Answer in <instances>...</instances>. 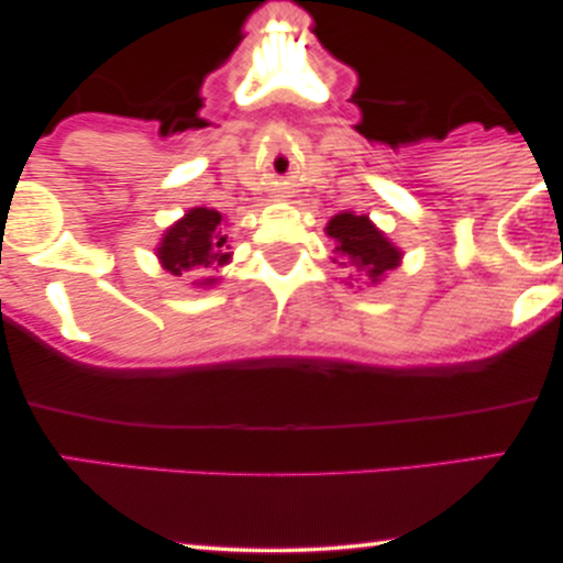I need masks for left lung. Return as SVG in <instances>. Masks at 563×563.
<instances>
[{"label": "left lung", "mask_w": 563, "mask_h": 563, "mask_svg": "<svg viewBox=\"0 0 563 563\" xmlns=\"http://www.w3.org/2000/svg\"><path fill=\"white\" fill-rule=\"evenodd\" d=\"M325 232L328 238L335 241V254L349 264H354L360 273L371 277V283H378L380 277L397 267L399 260H402V251L394 243H389V238H386L365 214L357 217L352 214V211L335 214L331 222H328Z\"/></svg>", "instance_id": "1"}]
</instances>
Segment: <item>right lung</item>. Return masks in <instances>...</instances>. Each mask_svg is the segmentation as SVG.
I'll use <instances>...</instances> for the list:
<instances>
[{
  "label": "right lung",
  "instance_id": "add662e5",
  "mask_svg": "<svg viewBox=\"0 0 563 563\" xmlns=\"http://www.w3.org/2000/svg\"><path fill=\"white\" fill-rule=\"evenodd\" d=\"M156 254L166 273L177 277L192 273V269L211 267V264L222 267V264L230 262V245L222 230V214L217 209H206V206L190 209L177 224L166 230ZM209 283L214 280H206L200 286H209Z\"/></svg>",
  "mask_w": 563,
  "mask_h": 563
}]
</instances>
